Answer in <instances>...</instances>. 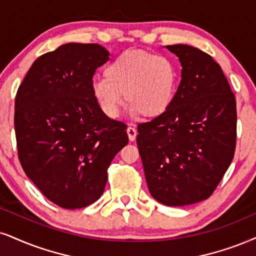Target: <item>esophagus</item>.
I'll list each match as a JSON object with an SVG mask.
<instances>
[{
    "instance_id": "34e87169",
    "label": "esophagus",
    "mask_w": 256,
    "mask_h": 256,
    "mask_svg": "<svg viewBox=\"0 0 256 256\" xmlns=\"http://www.w3.org/2000/svg\"><path fill=\"white\" fill-rule=\"evenodd\" d=\"M127 134H128L129 140H130V141H134V140H135V138H136L138 132H136V129L133 128V127H128V128H127Z\"/></svg>"
}]
</instances>
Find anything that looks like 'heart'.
<instances>
[{"instance_id": "1", "label": "heart", "mask_w": 256, "mask_h": 256, "mask_svg": "<svg viewBox=\"0 0 256 256\" xmlns=\"http://www.w3.org/2000/svg\"><path fill=\"white\" fill-rule=\"evenodd\" d=\"M104 76L106 80L92 82L91 89L94 100L109 118H118L124 100L133 114L159 118L171 108L179 84L174 60L142 50H129L114 58Z\"/></svg>"}]
</instances>
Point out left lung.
Listing matches in <instances>:
<instances>
[{
	"instance_id": "1",
	"label": "left lung",
	"mask_w": 256,
	"mask_h": 256,
	"mask_svg": "<svg viewBox=\"0 0 256 256\" xmlns=\"http://www.w3.org/2000/svg\"><path fill=\"white\" fill-rule=\"evenodd\" d=\"M182 80L171 108L138 126L148 190L168 206L209 198L232 162L236 100L220 66L196 47L170 45Z\"/></svg>"
}]
</instances>
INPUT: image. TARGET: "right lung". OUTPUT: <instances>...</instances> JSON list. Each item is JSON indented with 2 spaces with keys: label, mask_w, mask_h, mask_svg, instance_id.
Instances as JSON below:
<instances>
[{
  "label": "right lung",
  "mask_w": 256,
  "mask_h": 256,
  "mask_svg": "<svg viewBox=\"0 0 256 256\" xmlns=\"http://www.w3.org/2000/svg\"><path fill=\"white\" fill-rule=\"evenodd\" d=\"M109 59L98 44L70 42L33 62L15 97L14 127L24 173L50 200L80 209L102 196L124 123L103 114L92 77Z\"/></svg>",
  "instance_id": "obj_1"
}]
</instances>
